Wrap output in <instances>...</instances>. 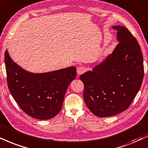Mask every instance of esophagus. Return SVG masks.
<instances>
[{
  "instance_id": "esophagus-1",
  "label": "esophagus",
  "mask_w": 148,
  "mask_h": 148,
  "mask_svg": "<svg viewBox=\"0 0 148 148\" xmlns=\"http://www.w3.org/2000/svg\"><path fill=\"white\" fill-rule=\"evenodd\" d=\"M85 68L83 66H80L78 67V68H77V74L78 75H80V74H82V73H84V72H85Z\"/></svg>"
}]
</instances>
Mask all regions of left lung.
Returning <instances> with one entry per match:
<instances>
[{"instance_id":"obj_1","label":"left lung","mask_w":148,"mask_h":148,"mask_svg":"<svg viewBox=\"0 0 148 148\" xmlns=\"http://www.w3.org/2000/svg\"><path fill=\"white\" fill-rule=\"evenodd\" d=\"M118 45L101 62L80 76L87 108L98 117H110L129 107L140 89L143 60L140 46L127 27L114 25Z\"/></svg>"}]
</instances>
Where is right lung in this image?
Returning a JSON list of instances; mask_svg holds the SVG:
<instances>
[{
    "mask_svg": "<svg viewBox=\"0 0 148 148\" xmlns=\"http://www.w3.org/2000/svg\"><path fill=\"white\" fill-rule=\"evenodd\" d=\"M7 84L15 101L25 113L49 120L61 111L69 84L76 78L74 66L43 73H33L19 66L5 53Z\"/></svg>",
    "mask_w": 148,
    "mask_h": 148,
    "instance_id": "obj_1",
    "label": "right lung"
}]
</instances>
